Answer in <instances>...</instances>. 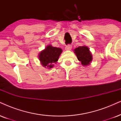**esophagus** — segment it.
<instances>
[{"label": "esophagus", "mask_w": 121, "mask_h": 121, "mask_svg": "<svg viewBox=\"0 0 121 121\" xmlns=\"http://www.w3.org/2000/svg\"><path fill=\"white\" fill-rule=\"evenodd\" d=\"M72 48V46L71 45H67L65 47V50H66L67 51H69V50H71Z\"/></svg>", "instance_id": "34e87169"}]
</instances>
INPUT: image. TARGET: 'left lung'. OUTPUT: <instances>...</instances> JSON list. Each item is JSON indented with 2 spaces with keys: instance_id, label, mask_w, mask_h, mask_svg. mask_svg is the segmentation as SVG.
Masks as SVG:
<instances>
[{
  "instance_id": "left-lung-1",
  "label": "left lung",
  "mask_w": 121,
  "mask_h": 121,
  "mask_svg": "<svg viewBox=\"0 0 121 121\" xmlns=\"http://www.w3.org/2000/svg\"><path fill=\"white\" fill-rule=\"evenodd\" d=\"M74 53H75L78 60L84 66H86L90 65L92 61L93 56L89 48L86 46H79L74 50Z\"/></svg>"
}]
</instances>
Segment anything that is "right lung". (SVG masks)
<instances>
[{
	"label": "right lung",
	"mask_w": 121,
	"mask_h": 121,
	"mask_svg": "<svg viewBox=\"0 0 121 121\" xmlns=\"http://www.w3.org/2000/svg\"><path fill=\"white\" fill-rule=\"evenodd\" d=\"M62 52L61 48L50 45H47L39 54V59L41 65L46 68H52L54 64L57 63Z\"/></svg>",
	"instance_id": "obj_1"
}]
</instances>
